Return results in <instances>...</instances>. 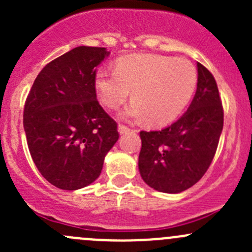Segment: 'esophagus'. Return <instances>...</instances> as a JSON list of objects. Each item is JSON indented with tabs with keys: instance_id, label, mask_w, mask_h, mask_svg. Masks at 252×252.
<instances>
[{
	"instance_id": "1",
	"label": "esophagus",
	"mask_w": 252,
	"mask_h": 252,
	"mask_svg": "<svg viewBox=\"0 0 252 252\" xmlns=\"http://www.w3.org/2000/svg\"><path fill=\"white\" fill-rule=\"evenodd\" d=\"M118 131H119V134H126V133H128V131H129V128L126 126H123V124H119Z\"/></svg>"
}]
</instances>
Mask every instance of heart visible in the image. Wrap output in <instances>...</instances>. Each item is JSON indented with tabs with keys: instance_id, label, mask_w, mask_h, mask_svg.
Wrapping results in <instances>:
<instances>
[{
	"instance_id": "obj_1",
	"label": "heart",
	"mask_w": 252,
	"mask_h": 252,
	"mask_svg": "<svg viewBox=\"0 0 252 252\" xmlns=\"http://www.w3.org/2000/svg\"><path fill=\"white\" fill-rule=\"evenodd\" d=\"M98 98L116 110L130 95L122 118L145 119L151 126L173 122L191 100L197 85L195 65L187 58L141 53L119 58L116 70L101 68L94 78Z\"/></svg>"
}]
</instances>
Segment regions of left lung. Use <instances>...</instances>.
Listing matches in <instances>:
<instances>
[{"instance_id": "8db88e82", "label": "left lung", "mask_w": 252, "mask_h": 252, "mask_svg": "<svg viewBox=\"0 0 252 252\" xmlns=\"http://www.w3.org/2000/svg\"><path fill=\"white\" fill-rule=\"evenodd\" d=\"M223 129L217 83L197 63V88L188 111L167 128L140 131L139 171L149 187L178 194L196 184L210 167Z\"/></svg>"}]
</instances>
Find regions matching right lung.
<instances>
[{"instance_id": "right-lung-1", "label": "right lung", "mask_w": 252, "mask_h": 252, "mask_svg": "<svg viewBox=\"0 0 252 252\" xmlns=\"http://www.w3.org/2000/svg\"><path fill=\"white\" fill-rule=\"evenodd\" d=\"M110 52L79 46L45 65L23 114L30 155L42 177L63 190L95 182L119 138L117 123L96 100V68Z\"/></svg>"}]
</instances>
